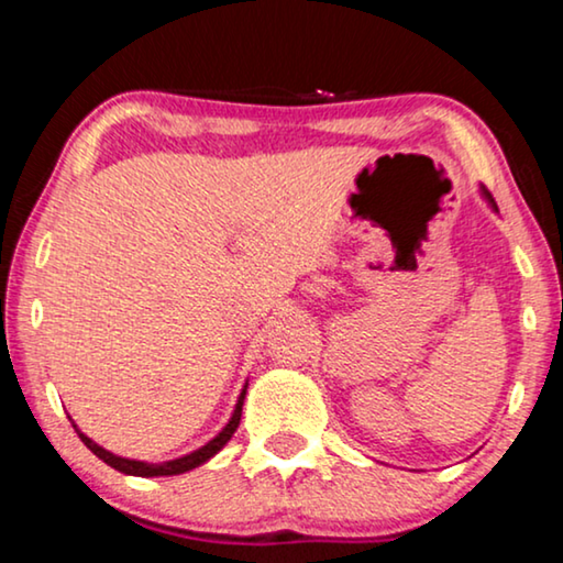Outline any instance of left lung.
Returning <instances> with one entry per match:
<instances>
[{
  "label": "left lung",
  "mask_w": 563,
  "mask_h": 563,
  "mask_svg": "<svg viewBox=\"0 0 563 563\" xmlns=\"http://www.w3.org/2000/svg\"><path fill=\"white\" fill-rule=\"evenodd\" d=\"M482 197H484V199H487V202H489V207H492V210H495V212H497V205H495V199H492V195H489V191H487V189H484V187H482Z\"/></svg>",
  "instance_id": "1"
}]
</instances>
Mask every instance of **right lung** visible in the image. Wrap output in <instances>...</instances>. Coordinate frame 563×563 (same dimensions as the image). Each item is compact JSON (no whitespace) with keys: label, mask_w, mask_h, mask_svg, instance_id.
Instances as JSON below:
<instances>
[{"label":"right lung","mask_w":563,"mask_h":563,"mask_svg":"<svg viewBox=\"0 0 563 563\" xmlns=\"http://www.w3.org/2000/svg\"><path fill=\"white\" fill-rule=\"evenodd\" d=\"M245 389H249V382H245V387L241 389V397H238L235 402V410L233 415H230V420L225 422V428L220 430L218 435L212 438V441H207L202 449L191 451L187 453V456H179V459H172V461H161V464H148V461H137V459H125V456H118V453L107 451L102 449V445L91 441L89 435H84L79 428H76L74 422V430L79 433L81 443L87 445V449L95 453L97 459H102L107 466L118 468V472L122 474H130V476H174V474H184V472H191V468L202 466L205 461H210L214 453H218L222 445H225L230 438H233V433L238 430V426H241V412H243V399H245Z\"/></svg>","instance_id":"obj_1"}]
</instances>
